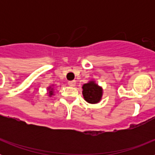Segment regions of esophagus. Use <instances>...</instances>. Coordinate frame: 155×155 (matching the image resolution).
Returning a JSON list of instances; mask_svg holds the SVG:
<instances>
[{
  "label": "esophagus",
  "instance_id": "1",
  "mask_svg": "<svg viewBox=\"0 0 155 155\" xmlns=\"http://www.w3.org/2000/svg\"><path fill=\"white\" fill-rule=\"evenodd\" d=\"M68 84L71 87H74L75 84H76V81H68Z\"/></svg>",
  "mask_w": 155,
  "mask_h": 155
}]
</instances>
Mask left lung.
<instances>
[{
	"label": "left lung",
	"mask_w": 155,
	"mask_h": 155,
	"mask_svg": "<svg viewBox=\"0 0 155 155\" xmlns=\"http://www.w3.org/2000/svg\"><path fill=\"white\" fill-rule=\"evenodd\" d=\"M82 89V94L86 102L91 104L100 102L102 96V88L95 84L94 81H90L87 84H83Z\"/></svg>",
	"instance_id": "8db88e82"
}]
</instances>
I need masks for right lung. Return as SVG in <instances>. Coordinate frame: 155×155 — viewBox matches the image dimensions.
Here are the masks:
<instances>
[{
    "mask_svg": "<svg viewBox=\"0 0 155 155\" xmlns=\"http://www.w3.org/2000/svg\"><path fill=\"white\" fill-rule=\"evenodd\" d=\"M48 90H49V95H50V96H51V95H53V88H52L51 87H49V88H48Z\"/></svg>",
    "mask_w": 155,
    "mask_h": 155,
    "instance_id": "1",
    "label": "right lung"
}]
</instances>
